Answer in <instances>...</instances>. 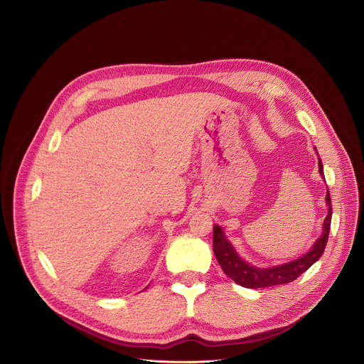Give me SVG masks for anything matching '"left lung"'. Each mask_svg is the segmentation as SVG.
Wrapping results in <instances>:
<instances>
[{"label":"left lung","mask_w":364,"mask_h":364,"mask_svg":"<svg viewBox=\"0 0 364 364\" xmlns=\"http://www.w3.org/2000/svg\"><path fill=\"white\" fill-rule=\"evenodd\" d=\"M319 173L323 176V164L322 160L319 159ZM326 203L329 205V213L328 217L325 218L323 224V234L322 237L315 242L314 248L301 257L299 259H295L289 264H284L279 267L274 268H267V269H259L255 267L248 265L244 262L231 244L225 240L223 230L218 225H214V237H213V250L215 254V258L218 264L221 265L224 274L230 277L234 282L244 288H268V287H275V285H282V284H289L295 281L299 275H302L305 271H308L323 254L328 238H329V231H331V223H332V201H331V194L328 190L326 194Z\"/></svg>","instance_id":"left-lung-1"}]
</instances>
